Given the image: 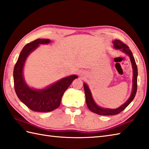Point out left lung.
Listing matches in <instances>:
<instances>
[{
  "label": "left lung",
  "mask_w": 149,
  "mask_h": 149,
  "mask_svg": "<svg viewBox=\"0 0 149 149\" xmlns=\"http://www.w3.org/2000/svg\"><path fill=\"white\" fill-rule=\"evenodd\" d=\"M113 44L114 45V48L116 49H119L124 54L127 55L130 58V61L132 64V68H133V88H132V92L130 95V98L128 99L127 101L121 105L120 107L115 109H110V108H104L102 107H100L95 103L92 95L91 92L89 89L88 85L85 83H84V91L86 97V103H87L88 108L91 111L98 115H113L118 114L122 111H123L124 109L126 108L127 106L130 104L131 101L134 100L135 95L137 91V77H138V68L137 65L135 62L134 58L132 54L131 51L129 48L127 46L123 43L118 39H115L113 41Z\"/></svg>",
  "instance_id": "left-lung-1"
}]
</instances>
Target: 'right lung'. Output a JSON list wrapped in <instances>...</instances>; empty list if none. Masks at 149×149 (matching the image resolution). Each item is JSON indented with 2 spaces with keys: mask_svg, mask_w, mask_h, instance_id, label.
<instances>
[{
  "mask_svg": "<svg viewBox=\"0 0 149 149\" xmlns=\"http://www.w3.org/2000/svg\"><path fill=\"white\" fill-rule=\"evenodd\" d=\"M48 39H38L26 45L19 54L15 65L13 79L16 94L19 100L31 110L38 112H48L57 109L60 106L61 99L74 79L78 78L73 74L62 78L43 89L31 88L26 84L23 74V69L26 59L29 54L37 48L39 45L48 44Z\"/></svg>",
  "mask_w": 149,
  "mask_h": 149,
  "instance_id": "right-lung-1",
  "label": "right lung"
}]
</instances>
